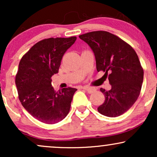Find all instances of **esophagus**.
Masks as SVG:
<instances>
[{"label": "esophagus", "mask_w": 157, "mask_h": 157, "mask_svg": "<svg viewBox=\"0 0 157 157\" xmlns=\"http://www.w3.org/2000/svg\"><path fill=\"white\" fill-rule=\"evenodd\" d=\"M82 89L86 90V91H87L88 93L89 94H92L93 92H94L95 91V89H94V88H91V87H88V86H84V87H82Z\"/></svg>", "instance_id": "obj_1"}]
</instances>
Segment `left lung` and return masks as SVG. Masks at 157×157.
<instances>
[{"label": "left lung", "mask_w": 157, "mask_h": 157, "mask_svg": "<svg viewBox=\"0 0 157 157\" xmlns=\"http://www.w3.org/2000/svg\"><path fill=\"white\" fill-rule=\"evenodd\" d=\"M94 53L97 71L105 72L111 89L100 91L105 102L97 108L101 114L116 117L125 113L141 91L144 71L136 52L123 40L109 32L95 31L79 36Z\"/></svg>", "instance_id": "obj_1"}]
</instances>
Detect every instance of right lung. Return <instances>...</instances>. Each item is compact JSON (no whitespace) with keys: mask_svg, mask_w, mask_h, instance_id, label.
I'll list each match as a JSON object with an SVG mask.
<instances>
[{"mask_svg":"<svg viewBox=\"0 0 157 157\" xmlns=\"http://www.w3.org/2000/svg\"><path fill=\"white\" fill-rule=\"evenodd\" d=\"M77 37H50L39 41L23 56L15 76L18 98L32 117L46 124H55L67 116L76 89L56 91L52 75L58 73L65 52Z\"/></svg>","mask_w":157,"mask_h":157,"instance_id":"right-lung-1","label":"right lung"}]
</instances>
